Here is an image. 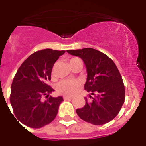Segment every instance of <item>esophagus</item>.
Returning <instances> with one entry per match:
<instances>
[{"label": "esophagus", "mask_w": 146, "mask_h": 146, "mask_svg": "<svg viewBox=\"0 0 146 146\" xmlns=\"http://www.w3.org/2000/svg\"><path fill=\"white\" fill-rule=\"evenodd\" d=\"M63 98L64 100H71L72 99H73L71 96H64Z\"/></svg>", "instance_id": "obj_1"}]
</instances>
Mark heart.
I'll list each match as a JSON object with an SVG mask.
<instances>
[{
  "label": "heart",
  "instance_id": "obj_1",
  "mask_svg": "<svg viewBox=\"0 0 146 146\" xmlns=\"http://www.w3.org/2000/svg\"><path fill=\"white\" fill-rule=\"evenodd\" d=\"M78 58H73L70 60V62ZM81 82L76 79H64L56 84V91L58 94H63L65 96H73L75 94L79 87Z\"/></svg>",
  "mask_w": 146,
  "mask_h": 146
}]
</instances>
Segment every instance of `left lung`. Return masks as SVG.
Here are the masks:
<instances>
[{
  "mask_svg": "<svg viewBox=\"0 0 146 146\" xmlns=\"http://www.w3.org/2000/svg\"><path fill=\"white\" fill-rule=\"evenodd\" d=\"M67 52L80 57L85 64L88 73L84 89L90 93V98H84V106L76 110L78 116L82 120L96 125L113 119L122 108L125 94L122 76L113 61L93 48Z\"/></svg>",
  "mask_w": 146,
  "mask_h": 146,
  "instance_id": "8db88e82",
  "label": "left lung"
}]
</instances>
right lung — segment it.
Masks as SVG:
<instances>
[{
  "mask_svg": "<svg viewBox=\"0 0 146 146\" xmlns=\"http://www.w3.org/2000/svg\"><path fill=\"white\" fill-rule=\"evenodd\" d=\"M64 52L52 49L39 50L18 68L11 86L10 103L17 119L26 126L41 128L56 118L63 98L49 96L54 90L46 82L51 79L55 62ZM44 96L48 99L43 101Z\"/></svg>",
  "mask_w": 146,
  "mask_h": 146,
  "instance_id": "obj_1",
  "label": "right lung"
}]
</instances>
